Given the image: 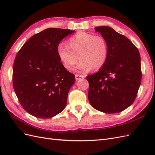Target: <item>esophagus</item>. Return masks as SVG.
<instances>
[{
	"label": "esophagus",
	"instance_id": "esophagus-1",
	"mask_svg": "<svg viewBox=\"0 0 155 155\" xmlns=\"http://www.w3.org/2000/svg\"><path fill=\"white\" fill-rule=\"evenodd\" d=\"M83 78H84V76H82V75H79V74L75 75V78H76V80H79V79H82Z\"/></svg>",
	"mask_w": 155,
	"mask_h": 155
}]
</instances>
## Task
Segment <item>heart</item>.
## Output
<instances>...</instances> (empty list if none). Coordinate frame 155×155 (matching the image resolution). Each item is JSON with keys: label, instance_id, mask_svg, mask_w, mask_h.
Segmentation results:
<instances>
[{"label": "heart", "instance_id": "heart-1", "mask_svg": "<svg viewBox=\"0 0 155 155\" xmlns=\"http://www.w3.org/2000/svg\"><path fill=\"white\" fill-rule=\"evenodd\" d=\"M56 52L66 69H72L79 59L81 61L77 70L87 72L92 68L97 70L104 67L109 54V47L104 37L79 32L67 41V46L59 44Z\"/></svg>", "mask_w": 155, "mask_h": 155}]
</instances>
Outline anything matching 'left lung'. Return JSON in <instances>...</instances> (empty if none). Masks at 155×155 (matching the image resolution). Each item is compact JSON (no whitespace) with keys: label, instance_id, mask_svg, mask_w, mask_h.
Here are the masks:
<instances>
[{"label":"left lung","instance_id":"1","mask_svg":"<svg viewBox=\"0 0 155 155\" xmlns=\"http://www.w3.org/2000/svg\"><path fill=\"white\" fill-rule=\"evenodd\" d=\"M107 42L104 67L87 76L88 97L95 109L107 114L121 112L133 104L141 84L140 55L129 39L109 26L96 27Z\"/></svg>","mask_w":155,"mask_h":155}]
</instances>
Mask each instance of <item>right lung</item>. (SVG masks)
<instances>
[{
    "mask_svg": "<svg viewBox=\"0 0 155 155\" xmlns=\"http://www.w3.org/2000/svg\"><path fill=\"white\" fill-rule=\"evenodd\" d=\"M75 31L47 28L33 35L18 51L14 61L13 85L21 105L39 118H50L66 107L75 76L58 58L57 46Z\"/></svg>",
    "mask_w": 155,
    "mask_h": 155,
    "instance_id": "right-lung-1",
    "label": "right lung"
}]
</instances>
